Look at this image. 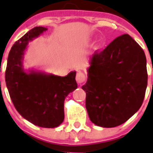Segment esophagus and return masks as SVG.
<instances>
[{"label": "esophagus", "mask_w": 153, "mask_h": 153, "mask_svg": "<svg viewBox=\"0 0 153 153\" xmlns=\"http://www.w3.org/2000/svg\"><path fill=\"white\" fill-rule=\"evenodd\" d=\"M76 80L77 81L78 83H83L86 81V76L81 71H78L76 76Z\"/></svg>", "instance_id": "esophagus-1"}]
</instances>
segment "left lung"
<instances>
[{
  "instance_id": "obj_1",
  "label": "left lung",
  "mask_w": 153,
  "mask_h": 153,
  "mask_svg": "<svg viewBox=\"0 0 153 153\" xmlns=\"http://www.w3.org/2000/svg\"><path fill=\"white\" fill-rule=\"evenodd\" d=\"M87 70L86 108L91 122L106 128L124 123L139 110L147 86L145 53L129 34L96 51Z\"/></svg>"
}]
</instances>
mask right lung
<instances>
[{"label":"right lung","instance_id":"obj_1","mask_svg":"<svg viewBox=\"0 0 153 153\" xmlns=\"http://www.w3.org/2000/svg\"><path fill=\"white\" fill-rule=\"evenodd\" d=\"M47 30L36 27L15 42L8 55L5 81L13 106L24 119L37 126L55 128L64 120L65 98L77 88L76 71L59 76L23 68L28 42Z\"/></svg>","mask_w":153,"mask_h":153}]
</instances>
